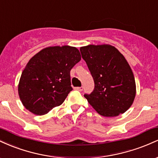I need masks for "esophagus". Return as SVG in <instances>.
Masks as SVG:
<instances>
[{"label":"esophagus","instance_id":"esophagus-1","mask_svg":"<svg viewBox=\"0 0 158 158\" xmlns=\"http://www.w3.org/2000/svg\"><path fill=\"white\" fill-rule=\"evenodd\" d=\"M75 90H79V91H81V90H83V87H77V88H75Z\"/></svg>","mask_w":158,"mask_h":158}]
</instances>
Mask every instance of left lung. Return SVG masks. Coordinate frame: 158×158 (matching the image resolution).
I'll list each match as a JSON object with an SVG mask.
<instances>
[{
    "mask_svg": "<svg viewBox=\"0 0 158 158\" xmlns=\"http://www.w3.org/2000/svg\"><path fill=\"white\" fill-rule=\"evenodd\" d=\"M94 81V89L84 97L104 117H116L131 107L136 95L135 77L129 64L117 48L108 44L80 48Z\"/></svg>",
    "mask_w": 158,
    "mask_h": 158,
    "instance_id": "left-lung-1",
    "label": "left lung"
}]
</instances>
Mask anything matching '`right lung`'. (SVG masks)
Wrapping results in <instances>:
<instances>
[{
  "instance_id": "right-lung-1",
  "label": "right lung",
  "mask_w": 158,
  "mask_h": 158,
  "mask_svg": "<svg viewBox=\"0 0 158 158\" xmlns=\"http://www.w3.org/2000/svg\"><path fill=\"white\" fill-rule=\"evenodd\" d=\"M80 60L79 50L70 46L50 47L35 54L19 81L23 106L36 115H44L62 104L73 90L70 70Z\"/></svg>"
}]
</instances>
